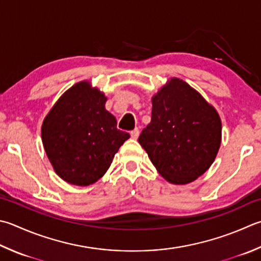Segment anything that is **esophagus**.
<instances>
[{"instance_id":"1","label":"esophagus","mask_w":261,"mask_h":261,"mask_svg":"<svg viewBox=\"0 0 261 261\" xmlns=\"http://www.w3.org/2000/svg\"><path fill=\"white\" fill-rule=\"evenodd\" d=\"M139 135H140V129H139V128H135V129H133V130L130 132V136H132V139L136 140L137 137H139Z\"/></svg>"}]
</instances>
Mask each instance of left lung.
<instances>
[{
	"label": "left lung",
	"mask_w": 261,
	"mask_h": 261,
	"mask_svg": "<svg viewBox=\"0 0 261 261\" xmlns=\"http://www.w3.org/2000/svg\"><path fill=\"white\" fill-rule=\"evenodd\" d=\"M222 142L218 112L179 78L152 97L151 122L139 143L166 180L188 184L213 165Z\"/></svg>",
	"instance_id": "left-lung-1"
}]
</instances>
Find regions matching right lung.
Wrapping results in <instances>:
<instances>
[{
  "label": "right lung",
  "mask_w": 261,
  "mask_h": 261,
  "mask_svg": "<svg viewBox=\"0 0 261 261\" xmlns=\"http://www.w3.org/2000/svg\"><path fill=\"white\" fill-rule=\"evenodd\" d=\"M107 97L88 82L63 93L42 125V141L56 173L67 183L87 186L106 174L129 134L117 128Z\"/></svg>",
  "instance_id": "add662e5"
}]
</instances>
